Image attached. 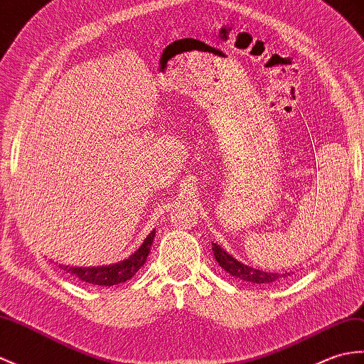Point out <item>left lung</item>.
Instances as JSON below:
<instances>
[{"label": "left lung", "instance_id": "1", "mask_svg": "<svg viewBox=\"0 0 364 364\" xmlns=\"http://www.w3.org/2000/svg\"><path fill=\"white\" fill-rule=\"evenodd\" d=\"M213 251H214V256L215 260L218 262V265H220L223 269H226L228 273L243 279V281L247 282H252V284H274L277 279L285 277V276H290V273H267V272H262V269H256L252 267H248L242 264V262L235 260L232 256L228 255L226 251H223L220 247H218L217 243H213Z\"/></svg>", "mask_w": 364, "mask_h": 364}]
</instances>
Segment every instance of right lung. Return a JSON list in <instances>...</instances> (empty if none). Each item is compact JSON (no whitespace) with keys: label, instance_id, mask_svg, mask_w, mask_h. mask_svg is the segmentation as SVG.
<instances>
[{"label":"right lung","instance_id":"add662e5","mask_svg":"<svg viewBox=\"0 0 364 364\" xmlns=\"http://www.w3.org/2000/svg\"><path fill=\"white\" fill-rule=\"evenodd\" d=\"M155 237V231H151L146 240L142 242L141 247L133 252V255L125 259L119 264H113V265H107V267H63L58 265L63 272L70 273L75 277H79L80 281L88 282L92 285H102V287H112L122 284L125 281H129L134 274L139 272V268L146 264L147 256L150 252V247L154 243Z\"/></svg>","mask_w":364,"mask_h":364}]
</instances>
